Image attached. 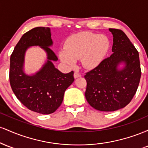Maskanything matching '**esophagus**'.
I'll use <instances>...</instances> for the list:
<instances>
[{
    "label": "esophagus",
    "mask_w": 148,
    "mask_h": 148,
    "mask_svg": "<svg viewBox=\"0 0 148 148\" xmlns=\"http://www.w3.org/2000/svg\"><path fill=\"white\" fill-rule=\"evenodd\" d=\"M74 78H75V79H76V78H79V77H80V76H81V74H79V72H74Z\"/></svg>",
    "instance_id": "34e87169"
}]
</instances>
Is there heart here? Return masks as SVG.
I'll return each instance as SVG.
<instances>
[{"label":"heart","mask_w":148,"mask_h":148,"mask_svg":"<svg viewBox=\"0 0 148 148\" xmlns=\"http://www.w3.org/2000/svg\"><path fill=\"white\" fill-rule=\"evenodd\" d=\"M109 47V40L105 35L79 32L66 39L59 56L69 67H74L76 60L81 58L84 67L94 68L103 60Z\"/></svg>","instance_id":"heart-1"}]
</instances>
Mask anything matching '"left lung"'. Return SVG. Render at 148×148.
<instances>
[{"instance_id":"8db88e82","label":"left lung","mask_w":148,"mask_h":148,"mask_svg":"<svg viewBox=\"0 0 148 148\" xmlns=\"http://www.w3.org/2000/svg\"><path fill=\"white\" fill-rule=\"evenodd\" d=\"M109 30L113 37V53L84 76L88 103L96 110L106 112L123 108L132 101L141 76L138 51L123 30ZM121 62L125 67L119 70Z\"/></svg>"}]
</instances>
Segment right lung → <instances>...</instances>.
Segmentation results:
<instances>
[{
	"label": "right lung",
	"instance_id": "obj_1",
	"mask_svg": "<svg viewBox=\"0 0 148 148\" xmlns=\"http://www.w3.org/2000/svg\"><path fill=\"white\" fill-rule=\"evenodd\" d=\"M49 28L37 27L23 34L10 57V83L16 98L25 107L41 114H50L62 102L66 89L74 82V72L63 74L54 67L58 58L50 49L53 45ZM39 45L47 54V61L33 75L23 72L25 53L28 47Z\"/></svg>",
	"mask_w": 148,
	"mask_h": 148
}]
</instances>
